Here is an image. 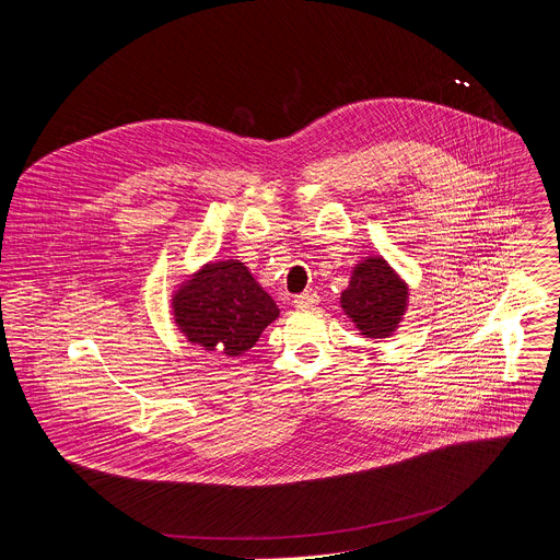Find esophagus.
<instances>
[{
	"label": "esophagus",
	"instance_id": "obj_1",
	"mask_svg": "<svg viewBox=\"0 0 560 560\" xmlns=\"http://www.w3.org/2000/svg\"><path fill=\"white\" fill-rule=\"evenodd\" d=\"M316 303H318V294L312 292V290H305V292L294 296V305L296 307H314Z\"/></svg>",
	"mask_w": 560,
	"mask_h": 560
}]
</instances>
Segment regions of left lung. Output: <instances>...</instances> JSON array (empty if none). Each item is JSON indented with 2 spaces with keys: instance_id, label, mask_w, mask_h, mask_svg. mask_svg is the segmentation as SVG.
Instances as JSON below:
<instances>
[{
  "instance_id": "8db88e82",
  "label": "left lung",
  "mask_w": 560,
  "mask_h": 560,
  "mask_svg": "<svg viewBox=\"0 0 560 560\" xmlns=\"http://www.w3.org/2000/svg\"><path fill=\"white\" fill-rule=\"evenodd\" d=\"M406 299V283L383 259L374 257L354 268L350 285L341 294V307L363 335L383 339L401 322Z\"/></svg>"
}]
</instances>
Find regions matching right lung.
Listing matches in <instances>:
<instances>
[{
	"label": "right lung",
	"mask_w": 560,
	"mask_h": 560,
	"mask_svg": "<svg viewBox=\"0 0 560 560\" xmlns=\"http://www.w3.org/2000/svg\"><path fill=\"white\" fill-rule=\"evenodd\" d=\"M175 316L188 341L238 357L257 343L279 307L244 264L230 259L206 266L177 292Z\"/></svg>",
	"instance_id": "add662e5"
}]
</instances>
